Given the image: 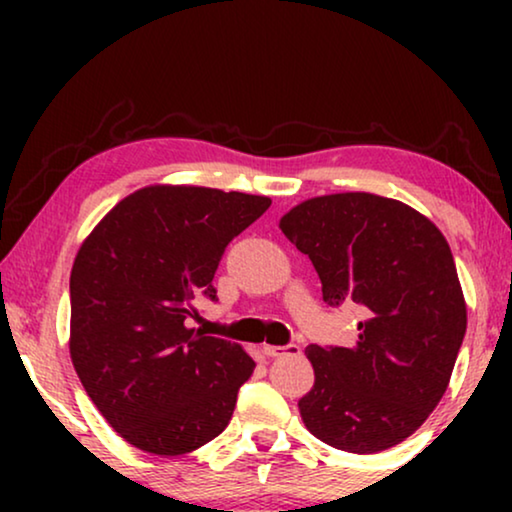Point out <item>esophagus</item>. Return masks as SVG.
I'll return each instance as SVG.
<instances>
[{"mask_svg":"<svg viewBox=\"0 0 512 512\" xmlns=\"http://www.w3.org/2000/svg\"><path fill=\"white\" fill-rule=\"evenodd\" d=\"M263 352L272 356V359H277V356H286V354H300V347L298 345H263Z\"/></svg>","mask_w":512,"mask_h":512,"instance_id":"34e87169","label":"esophagus"}]
</instances>
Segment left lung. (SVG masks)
<instances>
[{
  "instance_id": "8db88e82",
  "label": "left lung",
  "mask_w": 512,
  "mask_h": 512,
  "mask_svg": "<svg viewBox=\"0 0 512 512\" xmlns=\"http://www.w3.org/2000/svg\"><path fill=\"white\" fill-rule=\"evenodd\" d=\"M310 256L331 307H361L352 347L305 349L314 387L298 401L307 431L354 454L412 436L443 398L466 333V303L450 244L403 202L335 193L279 221Z\"/></svg>"
}]
</instances>
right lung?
Here are the masks:
<instances>
[{"mask_svg":"<svg viewBox=\"0 0 512 512\" xmlns=\"http://www.w3.org/2000/svg\"><path fill=\"white\" fill-rule=\"evenodd\" d=\"M270 198L202 186H146L81 244L69 277L76 375L118 436L177 457L219 436L256 363L235 342L188 328L216 300L223 251Z\"/></svg>","mask_w":512,"mask_h":512,"instance_id":"obj_1","label":"right lung"}]
</instances>
